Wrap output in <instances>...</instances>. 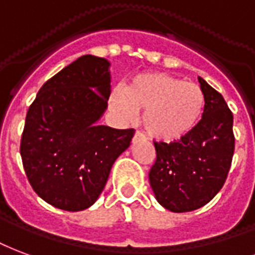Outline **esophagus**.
<instances>
[{"label":"esophagus","instance_id":"1","mask_svg":"<svg viewBox=\"0 0 255 255\" xmlns=\"http://www.w3.org/2000/svg\"><path fill=\"white\" fill-rule=\"evenodd\" d=\"M144 138V135L141 134L140 131H135L134 135H133V142H137V141H141Z\"/></svg>","mask_w":255,"mask_h":255}]
</instances>
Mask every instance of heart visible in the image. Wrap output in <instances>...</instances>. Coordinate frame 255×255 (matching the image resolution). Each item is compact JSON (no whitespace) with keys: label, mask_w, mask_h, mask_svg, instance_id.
I'll use <instances>...</instances> for the list:
<instances>
[{"label":"heart","mask_w":255,"mask_h":255,"mask_svg":"<svg viewBox=\"0 0 255 255\" xmlns=\"http://www.w3.org/2000/svg\"><path fill=\"white\" fill-rule=\"evenodd\" d=\"M206 99L200 85L163 72L134 76L126 88L115 87L109 106L122 122H131L137 109L144 110L146 134L159 141H175L191 133L200 124Z\"/></svg>","instance_id":"b5f03b06"}]
</instances>
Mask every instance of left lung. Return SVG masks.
Here are the masks:
<instances>
[{
  "label": "left lung",
  "instance_id": "left-lung-1",
  "mask_svg": "<svg viewBox=\"0 0 255 255\" xmlns=\"http://www.w3.org/2000/svg\"><path fill=\"white\" fill-rule=\"evenodd\" d=\"M206 105L200 124L174 142H153L156 160L149 183L160 205L171 212L196 211L220 191L235 149L234 115L220 92L198 77Z\"/></svg>",
  "mask_w": 255,
  "mask_h": 255
}]
</instances>
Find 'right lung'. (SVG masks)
Segmentation results:
<instances>
[{"label":"right lung","mask_w":255,"mask_h":255,"mask_svg":"<svg viewBox=\"0 0 255 255\" xmlns=\"http://www.w3.org/2000/svg\"><path fill=\"white\" fill-rule=\"evenodd\" d=\"M109 61L83 55L47 80L25 117L20 153L33 191L69 212L92 205L134 129L98 124L110 96Z\"/></svg>","instance_id":"add662e5"}]
</instances>
